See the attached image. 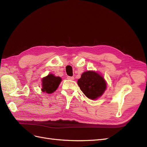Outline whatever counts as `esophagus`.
<instances>
[{
	"mask_svg": "<svg viewBox=\"0 0 147 147\" xmlns=\"http://www.w3.org/2000/svg\"><path fill=\"white\" fill-rule=\"evenodd\" d=\"M67 78L68 80H73L74 79V77H70V76H68L67 77Z\"/></svg>",
	"mask_w": 147,
	"mask_h": 147,
	"instance_id": "obj_1",
	"label": "esophagus"
}]
</instances>
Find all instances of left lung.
<instances>
[{"label": "left lung", "instance_id": "8db88e82", "mask_svg": "<svg viewBox=\"0 0 147 147\" xmlns=\"http://www.w3.org/2000/svg\"><path fill=\"white\" fill-rule=\"evenodd\" d=\"M77 83L84 94L92 100L101 96L106 89V83L103 77L94 71L83 73Z\"/></svg>", "mask_w": 147, "mask_h": 147}]
</instances>
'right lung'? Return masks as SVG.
<instances>
[{"mask_svg":"<svg viewBox=\"0 0 147 147\" xmlns=\"http://www.w3.org/2000/svg\"><path fill=\"white\" fill-rule=\"evenodd\" d=\"M61 82V78L59 77H55L53 74H49L42 79V90L48 94H51L56 90Z\"/></svg>","mask_w":147,"mask_h":147,"instance_id":"obj_1","label":"right lung"}]
</instances>
